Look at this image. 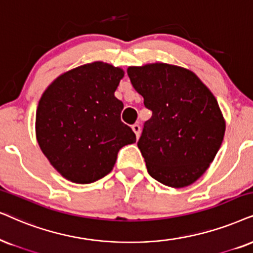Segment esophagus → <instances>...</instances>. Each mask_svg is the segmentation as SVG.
<instances>
[{
	"mask_svg": "<svg viewBox=\"0 0 253 253\" xmlns=\"http://www.w3.org/2000/svg\"><path fill=\"white\" fill-rule=\"evenodd\" d=\"M132 129L134 130V133H135V135H136V137H139V135H140V125L139 124H134L133 126H132Z\"/></svg>",
	"mask_w": 253,
	"mask_h": 253,
	"instance_id": "obj_1",
	"label": "esophagus"
}]
</instances>
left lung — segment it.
<instances>
[{"label":"left lung","instance_id":"obj_1","mask_svg":"<svg viewBox=\"0 0 253 253\" xmlns=\"http://www.w3.org/2000/svg\"><path fill=\"white\" fill-rule=\"evenodd\" d=\"M127 75L152 111L137 141L149 175L172 188L194 183L224 137L225 123L216 98L194 72L180 66H130Z\"/></svg>","mask_w":253,"mask_h":253}]
</instances>
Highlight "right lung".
Instances as JSON below:
<instances>
[{
	"label": "right lung",
	"mask_w": 253,
	"mask_h": 253,
	"mask_svg": "<svg viewBox=\"0 0 253 253\" xmlns=\"http://www.w3.org/2000/svg\"><path fill=\"white\" fill-rule=\"evenodd\" d=\"M120 68L94 62L59 76L36 112V135L50 164L71 182L87 184L111 172L121 147L136 136L121 121L123 101L114 92Z\"/></svg>",
	"instance_id": "right-lung-1"
}]
</instances>
